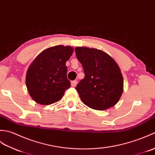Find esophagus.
Returning <instances> with one entry per match:
<instances>
[{
  "label": "esophagus",
  "instance_id": "34e87169",
  "mask_svg": "<svg viewBox=\"0 0 155 155\" xmlns=\"http://www.w3.org/2000/svg\"><path fill=\"white\" fill-rule=\"evenodd\" d=\"M77 83H78V81H77L76 80L71 81V86H72V87H75V85H77Z\"/></svg>",
  "mask_w": 155,
  "mask_h": 155
}]
</instances>
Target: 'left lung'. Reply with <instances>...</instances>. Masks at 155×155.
Segmentation results:
<instances>
[{"label": "left lung", "instance_id": "8db88e82", "mask_svg": "<svg viewBox=\"0 0 155 155\" xmlns=\"http://www.w3.org/2000/svg\"><path fill=\"white\" fill-rule=\"evenodd\" d=\"M75 51L85 74L75 87L82 102L96 110L114 106L123 89V79L118 65L101 50L76 47Z\"/></svg>", "mask_w": 155, "mask_h": 155}]
</instances>
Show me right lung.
<instances>
[{
  "label": "right lung",
  "mask_w": 155,
  "mask_h": 155,
  "mask_svg": "<svg viewBox=\"0 0 155 155\" xmlns=\"http://www.w3.org/2000/svg\"><path fill=\"white\" fill-rule=\"evenodd\" d=\"M72 53L71 46H53L41 52L30 65L26 85L31 97L38 104L46 105L57 102L70 87L66 62Z\"/></svg>",
  "instance_id": "right-lung-1"
}]
</instances>
